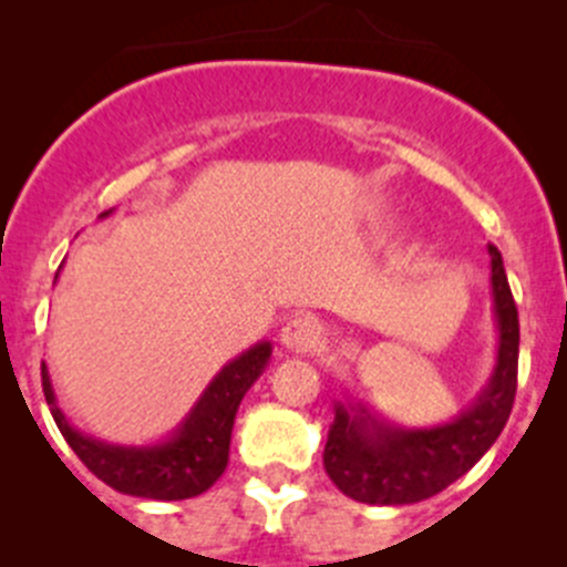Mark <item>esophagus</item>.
<instances>
[{
  "label": "esophagus",
  "instance_id": "esophagus-1",
  "mask_svg": "<svg viewBox=\"0 0 567 567\" xmlns=\"http://www.w3.org/2000/svg\"><path fill=\"white\" fill-rule=\"evenodd\" d=\"M320 337H323V323L318 318H311V315H295L280 329V342L298 351V354L311 351L320 342Z\"/></svg>",
  "mask_w": 567,
  "mask_h": 567
}]
</instances>
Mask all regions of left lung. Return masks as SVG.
<instances>
[{"label": "left lung", "mask_w": 567, "mask_h": 567, "mask_svg": "<svg viewBox=\"0 0 567 567\" xmlns=\"http://www.w3.org/2000/svg\"><path fill=\"white\" fill-rule=\"evenodd\" d=\"M489 256L501 329L489 388L455 422L430 430L382 427L362 410L337 408L323 466L342 495L373 506H402L433 497L470 472L503 433L517 393L520 320L495 244H489Z\"/></svg>", "instance_id": "8db88e82"}]
</instances>
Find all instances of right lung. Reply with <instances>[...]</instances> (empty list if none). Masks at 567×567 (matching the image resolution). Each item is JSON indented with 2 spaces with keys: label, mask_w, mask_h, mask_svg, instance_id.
Returning <instances> with one entry per match:
<instances>
[{
  "label": "right lung",
  "mask_w": 567,
  "mask_h": 567,
  "mask_svg": "<svg viewBox=\"0 0 567 567\" xmlns=\"http://www.w3.org/2000/svg\"><path fill=\"white\" fill-rule=\"evenodd\" d=\"M272 348L269 342L249 348L247 354L225 365V371L213 379L205 396L182 424L179 433L159 446H114L103 441L81 435L55 408L53 388L47 368L41 365V388L50 404L55 424L72 453L83 461V466L97 475L103 484L123 495L152 497V501H185L210 489L221 477L230 455L233 419L241 404L244 393L256 382L258 373L267 365Z\"/></svg>",
  "instance_id": "obj_1"
}]
</instances>
